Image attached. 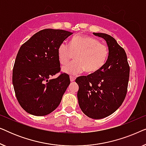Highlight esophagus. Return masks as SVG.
Wrapping results in <instances>:
<instances>
[{"instance_id": "1", "label": "esophagus", "mask_w": 146, "mask_h": 146, "mask_svg": "<svg viewBox=\"0 0 146 146\" xmlns=\"http://www.w3.org/2000/svg\"><path fill=\"white\" fill-rule=\"evenodd\" d=\"M75 79H76L75 76H70V80L71 82L74 81Z\"/></svg>"}]
</instances>
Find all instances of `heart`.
I'll list each match as a JSON object with an SVG mask.
<instances>
[{"label": "heart", "instance_id": "heart-1", "mask_svg": "<svg viewBox=\"0 0 146 146\" xmlns=\"http://www.w3.org/2000/svg\"><path fill=\"white\" fill-rule=\"evenodd\" d=\"M76 56V60L62 68L64 72L76 75L86 70L88 73L96 72L106 62L108 47L98 40L88 36H76L70 44L62 42L58 48V57L61 64H66Z\"/></svg>", "mask_w": 146, "mask_h": 146}]
</instances>
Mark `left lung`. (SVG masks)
Instances as JSON below:
<instances>
[{"instance_id":"1","label":"left lung","mask_w":146,"mask_h":146,"mask_svg":"<svg viewBox=\"0 0 146 146\" xmlns=\"http://www.w3.org/2000/svg\"><path fill=\"white\" fill-rule=\"evenodd\" d=\"M106 41L109 56L104 66L96 72L76 79L79 90L80 108L92 119L111 115L122 104L127 94L129 66L126 53L110 35L93 33Z\"/></svg>"}]
</instances>
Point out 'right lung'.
Listing matches in <instances>:
<instances>
[{
	"label": "right lung",
	"mask_w": 146,
	"mask_h": 146,
	"mask_svg": "<svg viewBox=\"0 0 146 146\" xmlns=\"http://www.w3.org/2000/svg\"><path fill=\"white\" fill-rule=\"evenodd\" d=\"M72 33L56 29L38 32L20 48L13 71V84L21 107L32 115L42 116L58 106L70 84L68 75L61 74L58 48Z\"/></svg>",
	"instance_id": "obj_1"
}]
</instances>
